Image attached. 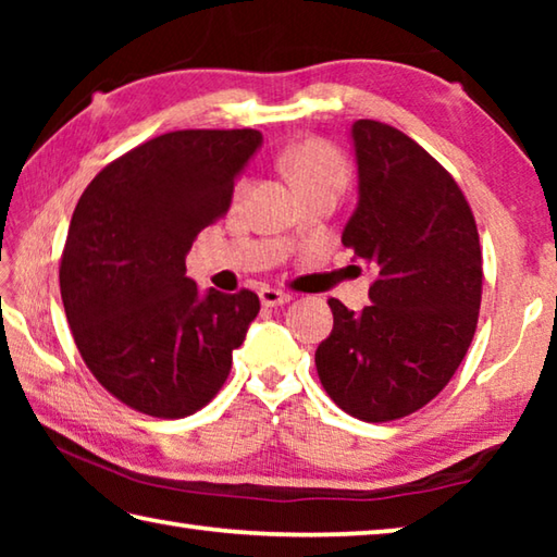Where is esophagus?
<instances>
[{
    "label": "esophagus",
    "mask_w": 557,
    "mask_h": 557,
    "mask_svg": "<svg viewBox=\"0 0 557 557\" xmlns=\"http://www.w3.org/2000/svg\"><path fill=\"white\" fill-rule=\"evenodd\" d=\"M258 295H260L262 307H280V305H287V301L292 299L289 292H282L275 287H262Z\"/></svg>",
    "instance_id": "34e87169"
}]
</instances>
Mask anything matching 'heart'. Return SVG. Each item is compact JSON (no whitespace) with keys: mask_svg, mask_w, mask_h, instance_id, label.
Instances as JSON below:
<instances>
[{"mask_svg":"<svg viewBox=\"0 0 557 557\" xmlns=\"http://www.w3.org/2000/svg\"><path fill=\"white\" fill-rule=\"evenodd\" d=\"M282 169L297 184L299 191L314 186H344L346 182V164L336 149L322 143V139H307L289 147L282 154Z\"/></svg>","mask_w":557,"mask_h":557,"instance_id":"1","label":"heart"}]
</instances>
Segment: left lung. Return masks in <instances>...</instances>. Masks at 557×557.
I'll list each match as a JSON object with an SVG mask.
<instances>
[{"mask_svg": "<svg viewBox=\"0 0 557 557\" xmlns=\"http://www.w3.org/2000/svg\"><path fill=\"white\" fill-rule=\"evenodd\" d=\"M358 201L342 243L373 272L371 305L329 299L334 329L314 361L338 408L366 422L420 410L445 388L474 338L482 248L455 178L400 129L356 120Z\"/></svg>", "mask_w": 557, "mask_h": 557, "instance_id": "left-lung-1", "label": "left lung"}]
</instances>
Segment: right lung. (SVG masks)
Masks as SVG:
<instances>
[{
    "label": "right lung",
    "instance_id": "add662e5",
    "mask_svg": "<svg viewBox=\"0 0 557 557\" xmlns=\"http://www.w3.org/2000/svg\"><path fill=\"white\" fill-rule=\"evenodd\" d=\"M260 145L258 129L166 132L102 169L75 206L63 309L90 373L129 408L186 418L228 379L260 299L201 292L186 256Z\"/></svg>",
    "mask_w": 557,
    "mask_h": 557
}]
</instances>
